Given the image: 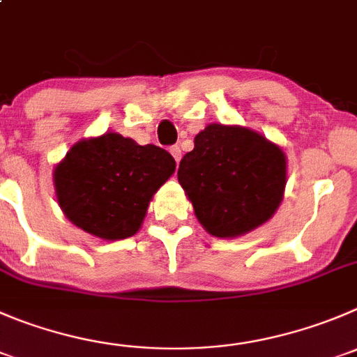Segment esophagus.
Returning a JSON list of instances; mask_svg holds the SVG:
<instances>
[{"label": "esophagus", "mask_w": 357, "mask_h": 357, "mask_svg": "<svg viewBox=\"0 0 357 357\" xmlns=\"http://www.w3.org/2000/svg\"><path fill=\"white\" fill-rule=\"evenodd\" d=\"M169 152H172L173 159H175L176 162L181 161V158H182V151H181V147H178V145H173V147H169Z\"/></svg>", "instance_id": "esophagus-1"}]
</instances>
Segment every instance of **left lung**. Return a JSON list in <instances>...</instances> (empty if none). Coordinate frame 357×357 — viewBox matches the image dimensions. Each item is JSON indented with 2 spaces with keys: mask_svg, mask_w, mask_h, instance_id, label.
Returning <instances> with one entry per match:
<instances>
[{
  "mask_svg": "<svg viewBox=\"0 0 357 357\" xmlns=\"http://www.w3.org/2000/svg\"><path fill=\"white\" fill-rule=\"evenodd\" d=\"M176 176L206 231L233 238L266 222L278 208L286 155L256 131L210 124L196 135Z\"/></svg>",
  "mask_w": 357,
  "mask_h": 357,
  "instance_id": "1",
  "label": "left lung"
}]
</instances>
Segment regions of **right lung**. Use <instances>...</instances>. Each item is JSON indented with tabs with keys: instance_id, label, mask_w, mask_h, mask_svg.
Wrapping results in <instances>:
<instances>
[{
	"instance_id": "obj_1",
	"label": "right lung",
	"mask_w": 357,
	"mask_h": 357,
	"mask_svg": "<svg viewBox=\"0 0 357 357\" xmlns=\"http://www.w3.org/2000/svg\"><path fill=\"white\" fill-rule=\"evenodd\" d=\"M175 172V159L158 145L105 133L70 149L54 172L57 202L75 226L105 240L140 229L154 192Z\"/></svg>"
}]
</instances>
